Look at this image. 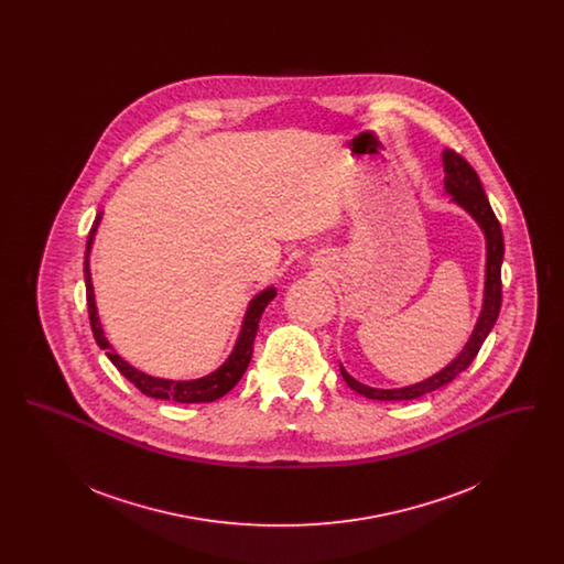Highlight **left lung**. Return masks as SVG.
Masks as SVG:
<instances>
[{
	"mask_svg": "<svg viewBox=\"0 0 564 564\" xmlns=\"http://www.w3.org/2000/svg\"><path fill=\"white\" fill-rule=\"evenodd\" d=\"M444 161V186L446 192L453 194V200L460 205L467 214L471 215L480 228H482L484 239H486V281H484V304L482 313L478 317V323L474 327V334L465 349L456 355L455 359L442 368L437 375L430 376L427 380H421L416 384L402 387V389H375L368 384H361L340 366V375L347 380L352 391L359 395H366L368 400H380V402H398V400H416L425 393H431L448 382H453L456 376L463 370L469 368V364L476 359L478 350L484 345L486 336L490 334L492 325L499 317L501 311V264H503V232L497 215L492 212L486 194H484L482 182L474 166L465 161L455 150H444L442 152Z\"/></svg>",
	"mask_w": 564,
	"mask_h": 564,
	"instance_id": "left-lung-1",
	"label": "left lung"
}]
</instances>
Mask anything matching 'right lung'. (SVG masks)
Instances as JSON below:
<instances>
[{
	"mask_svg": "<svg viewBox=\"0 0 564 564\" xmlns=\"http://www.w3.org/2000/svg\"><path fill=\"white\" fill-rule=\"evenodd\" d=\"M101 221V212L95 217L93 228L88 232V241H86V256H84V281H86V304H88V319L93 327V336L97 340V345L106 350L109 361L120 370V375L129 378L134 387L148 395V398H156V400H171V402L180 403H203L215 402L221 395H226L245 375L249 361H251V352H253V340L258 334V325L262 319L264 308L269 306L270 300L276 295L274 288H267L264 292L256 295L249 302V308L245 313L242 319L241 334L237 338V345L230 352V357L209 376L196 378V380H166V378H154V376L139 372L129 361H124L116 350L111 349V345L104 334V327L97 315V306H95V294H93V281H90V264H88V256H90V247L93 239L97 232V226Z\"/></svg>",
	"mask_w": 564,
	"mask_h": 564,
	"instance_id": "right-lung-1",
	"label": "right lung"
}]
</instances>
